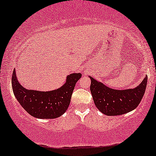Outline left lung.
<instances>
[{
  "mask_svg": "<svg viewBox=\"0 0 156 156\" xmlns=\"http://www.w3.org/2000/svg\"><path fill=\"white\" fill-rule=\"evenodd\" d=\"M91 80L90 86L95 106L105 115L117 116L135 109L144 94L147 83V76L138 86L126 90L110 88L100 81L89 76Z\"/></svg>",
  "mask_w": 156,
  "mask_h": 156,
  "instance_id": "obj_1",
  "label": "left lung"
}]
</instances>
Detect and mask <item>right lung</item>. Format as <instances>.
<instances>
[{
	"mask_svg": "<svg viewBox=\"0 0 156 156\" xmlns=\"http://www.w3.org/2000/svg\"><path fill=\"white\" fill-rule=\"evenodd\" d=\"M81 77V73H73L67 76L66 83L60 88L38 91L23 88L19 83L14 70L12 86L16 100L31 116L38 119H55L61 116L68 109L76 81Z\"/></svg>",
	"mask_w": 156,
	"mask_h": 156,
	"instance_id": "right-lung-1",
	"label": "right lung"
}]
</instances>
